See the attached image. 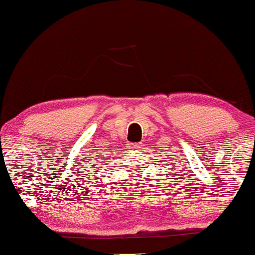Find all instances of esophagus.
Listing matches in <instances>:
<instances>
[{
	"instance_id": "esophagus-1",
	"label": "esophagus",
	"mask_w": 255,
	"mask_h": 255,
	"mask_svg": "<svg viewBox=\"0 0 255 255\" xmlns=\"http://www.w3.org/2000/svg\"><path fill=\"white\" fill-rule=\"evenodd\" d=\"M128 147L132 148V149H140L141 148V143L140 142H133V143H128Z\"/></svg>"
}]
</instances>
